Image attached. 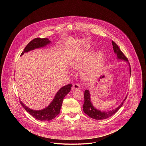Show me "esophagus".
<instances>
[{
  "label": "esophagus",
  "instance_id": "esophagus-1",
  "mask_svg": "<svg viewBox=\"0 0 146 146\" xmlns=\"http://www.w3.org/2000/svg\"><path fill=\"white\" fill-rule=\"evenodd\" d=\"M72 89H74V90H78V89H80V86L78 84H75L73 85Z\"/></svg>",
  "mask_w": 146,
  "mask_h": 146
}]
</instances>
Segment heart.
<instances>
[{"mask_svg": "<svg viewBox=\"0 0 146 146\" xmlns=\"http://www.w3.org/2000/svg\"><path fill=\"white\" fill-rule=\"evenodd\" d=\"M90 54V50H85L74 58L71 65L74 69H79L83 66ZM104 64V54L101 51L96 52L90 58L88 63L82 70L81 74L86 80H92L96 78L102 71Z\"/></svg>", "mask_w": 146, "mask_h": 146, "instance_id": "b5f03b06", "label": "heart"}]
</instances>
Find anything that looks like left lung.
Returning <instances> with one entry per match:
<instances>
[{"instance_id":"left-lung-1","label":"left lung","mask_w":146,"mask_h":146,"mask_svg":"<svg viewBox=\"0 0 146 146\" xmlns=\"http://www.w3.org/2000/svg\"><path fill=\"white\" fill-rule=\"evenodd\" d=\"M112 44L113 45V51L116 55L117 59L118 60H121V61H124L125 62L128 63L129 67V72H130V77L131 75V68L130 64L128 62L127 59L126 58L124 54L123 53V52L121 51L118 45L113 42H112ZM127 96L125 97L124 100L123 101L121 104H120L117 108L115 109H113L112 110L110 111H101L98 109H97L93 105L92 102V100L90 98V94L89 92V90L88 89H86L84 92V104L83 106V108L84 112L88 115L89 117H90L92 119L98 120H101L103 119H107L111 116H112L113 114H115L123 105V104L126 99Z\"/></svg>"}]
</instances>
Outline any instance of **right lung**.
<instances>
[{
	"instance_id": "1",
	"label": "right lung",
	"mask_w": 146,
	"mask_h": 146,
	"mask_svg": "<svg viewBox=\"0 0 146 146\" xmlns=\"http://www.w3.org/2000/svg\"><path fill=\"white\" fill-rule=\"evenodd\" d=\"M50 42H51L48 38H35L26 45L24 50L21 53V56H22L25 53L29 52L35 49L45 47L47 45L50 44ZM72 86V84H69L60 88L56 94L50 104L42 110H34L25 106L22 102L21 100L20 103L25 110L35 119L40 121H49L55 118L60 112L63 100L64 97L70 92Z\"/></svg>"
}]
</instances>
